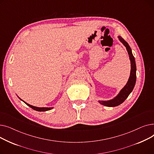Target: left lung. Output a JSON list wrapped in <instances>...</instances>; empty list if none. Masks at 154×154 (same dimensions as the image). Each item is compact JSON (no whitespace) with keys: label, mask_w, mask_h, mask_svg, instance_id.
<instances>
[{"label":"left lung","mask_w":154,"mask_h":154,"mask_svg":"<svg viewBox=\"0 0 154 154\" xmlns=\"http://www.w3.org/2000/svg\"><path fill=\"white\" fill-rule=\"evenodd\" d=\"M118 38L120 41L122 42L124 46L126 47V49L128 52L129 58L131 60V74L129 79L128 80V82L126 85L122 88V89L120 91L119 94L110 100L103 101V100H99V102L103 105V106H107V107H116L119 106L120 104L123 103L125 100L128 97L132 91H133L135 82H136V64L135 61V58L132 53V50L130 46L128 45V43L125 40L121 37L120 36H118Z\"/></svg>","instance_id":"left-lung-1"}]
</instances>
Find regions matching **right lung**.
<instances>
[{"label":"right lung","mask_w":154,"mask_h":154,"mask_svg":"<svg viewBox=\"0 0 154 154\" xmlns=\"http://www.w3.org/2000/svg\"><path fill=\"white\" fill-rule=\"evenodd\" d=\"M20 99V98H19ZM22 101H23L24 103H25L26 105H27L28 106H29L30 108H32V109H34L35 110H37V111H39V112H44V111H47V110H50L51 109H53V107H35V106H31V105L26 103V102H24L23 100H22L21 99H20Z\"/></svg>","instance_id":"right-lung-1"}]
</instances>
